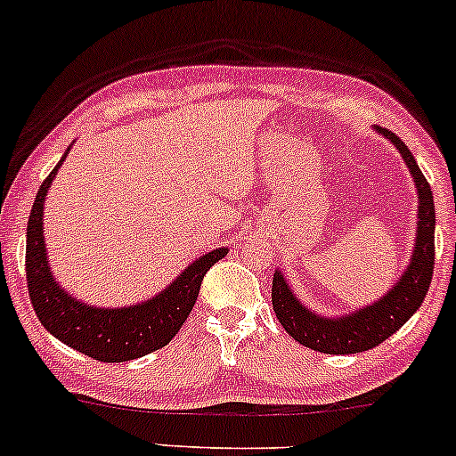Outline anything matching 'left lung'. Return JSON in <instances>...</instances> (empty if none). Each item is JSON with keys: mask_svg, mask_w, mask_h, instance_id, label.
<instances>
[{"mask_svg": "<svg viewBox=\"0 0 456 456\" xmlns=\"http://www.w3.org/2000/svg\"><path fill=\"white\" fill-rule=\"evenodd\" d=\"M375 131L401 152L418 191L416 239H413L411 258H409L407 269L403 271L401 278L375 304L351 310L349 314L325 316L316 314L308 305L301 304L299 297L286 282L282 271L275 269L273 273L271 301H273V312L280 323L299 345L308 346L312 351L330 353V355L362 353L390 338L394 331L401 330L420 308L433 278L435 207L431 185L427 183L411 151L401 137L394 135L390 129H381V126H375Z\"/></svg>", "mask_w": 456, "mask_h": 456, "instance_id": "obj_1", "label": "left lung"}]
</instances>
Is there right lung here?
Masks as SVG:
<instances>
[{"label": "right lung", "mask_w": 456, "mask_h": 456, "mask_svg": "<svg viewBox=\"0 0 456 456\" xmlns=\"http://www.w3.org/2000/svg\"><path fill=\"white\" fill-rule=\"evenodd\" d=\"M70 146L40 185L28 222L25 248V275L29 299L45 330L70 349L99 362H129L161 349L178 334L200 293L202 278L228 248L202 254L187 265L176 280L151 299L122 308H99L77 299L60 286L51 271L47 243H45V200L55 174L62 166Z\"/></svg>", "instance_id": "add662e5"}]
</instances>
